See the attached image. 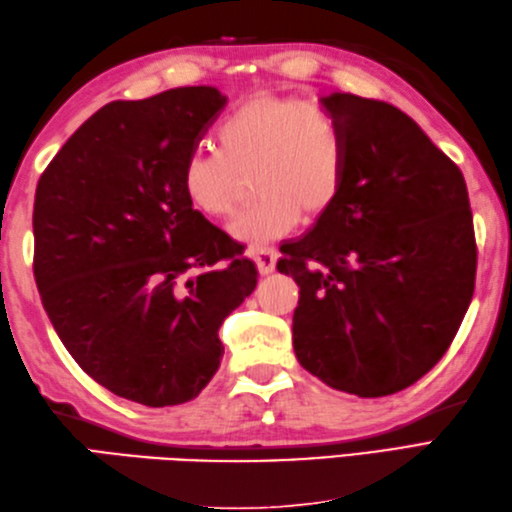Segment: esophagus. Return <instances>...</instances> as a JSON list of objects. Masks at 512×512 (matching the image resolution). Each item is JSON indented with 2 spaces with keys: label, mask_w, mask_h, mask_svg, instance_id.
<instances>
[{
  "label": "esophagus",
  "mask_w": 512,
  "mask_h": 512,
  "mask_svg": "<svg viewBox=\"0 0 512 512\" xmlns=\"http://www.w3.org/2000/svg\"><path fill=\"white\" fill-rule=\"evenodd\" d=\"M250 257H253V262L257 266V270L262 275H270L277 266V250L270 248V246H255L250 248Z\"/></svg>",
  "instance_id": "obj_1"
}]
</instances>
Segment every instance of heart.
Masks as SVG:
<instances>
[{
  "instance_id": "1",
  "label": "heart",
  "mask_w": 512,
  "mask_h": 512,
  "mask_svg": "<svg viewBox=\"0 0 512 512\" xmlns=\"http://www.w3.org/2000/svg\"><path fill=\"white\" fill-rule=\"evenodd\" d=\"M215 143L217 151L189 154L180 184L195 211L226 217L235 211L250 173L257 200L231 224L239 242L262 244L286 235L301 215L314 220L339 198L343 136L317 105L255 94L224 118Z\"/></svg>"
}]
</instances>
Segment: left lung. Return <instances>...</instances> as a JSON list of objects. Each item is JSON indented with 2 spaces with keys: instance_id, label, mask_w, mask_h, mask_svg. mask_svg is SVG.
<instances>
[{
  "instance_id": "8db88e82",
  "label": "left lung",
  "mask_w": 512,
  "mask_h": 512,
  "mask_svg": "<svg viewBox=\"0 0 512 512\" xmlns=\"http://www.w3.org/2000/svg\"><path fill=\"white\" fill-rule=\"evenodd\" d=\"M339 198L281 246L299 286L297 361L332 389L396 394L449 350L475 288L477 248L462 171L398 107L334 92Z\"/></svg>"
}]
</instances>
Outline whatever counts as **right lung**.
<instances>
[{
  "label": "right lung",
  "mask_w": 512,
  "mask_h": 512,
  "mask_svg": "<svg viewBox=\"0 0 512 512\" xmlns=\"http://www.w3.org/2000/svg\"><path fill=\"white\" fill-rule=\"evenodd\" d=\"M226 96L209 85L101 107L35 193V281L85 374L147 407L193 400L217 330L257 286L242 248L184 198L180 173Z\"/></svg>",
  "instance_id": "obj_1"
}]
</instances>
